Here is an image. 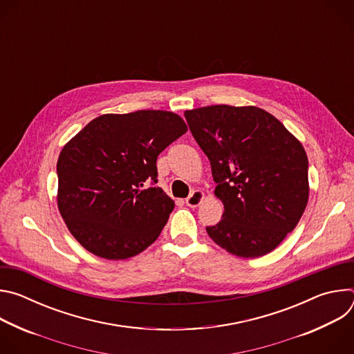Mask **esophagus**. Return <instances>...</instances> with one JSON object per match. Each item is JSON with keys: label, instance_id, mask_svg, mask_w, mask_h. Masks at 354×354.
<instances>
[{"label": "esophagus", "instance_id": "34e87169", "mask_svg": "<svg viewBox=\"0 0 354 354\" xmlns=\"http://www.w3.org/2000/svg\"><path fill=\"white\" fill-rule=\"evenodd\" d=\"M203 197H205V193H203V192H201V190H194V192H192L190 196L186 198V205H187L189 207L194 209V207H197V206L201 203V200H203Z\"/></svg>", "mask_w": 354, "mask_h": 354}]
</instances>
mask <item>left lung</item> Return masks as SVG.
<instances>
[{"label":"left lung","mask_w":354,"mask_h":354,"mask_svg":"<svg viewBox=\"0 0 354 354\" xmlns=\"http://www.w3.org/2000/svg\"><path fill=\"white\" fill-rule=\"evenodd\" d=\"M185 118L210 160L214 194L224 205L221 221L206 227L209 236L241 258L269 254L307 207L304 147L257 106L214 105L186 111Z\"/></svg>","instance_id":"obj_1"}]
</instances>
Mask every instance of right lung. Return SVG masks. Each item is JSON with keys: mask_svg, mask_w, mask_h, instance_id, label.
I'll use <instances>...</instances> for the list:
<instances>
[{"mask_svg": "<svg viewBox=\"0 0 354 354\" xmlns=\"http://www.w3.org/2000/svg\"><path fill=\"white\" fill-rule=\"evenodd\" d=\"M187 131L167 111L102 115L62 149L57 205L73 236L91 254L138 255L165 227L174 200L157 187V158Z\"/></svg>", "mask_w": 354, "mask_h": 354, "instance_id": "add662e5", "label": "right lung"}]
</instances>
